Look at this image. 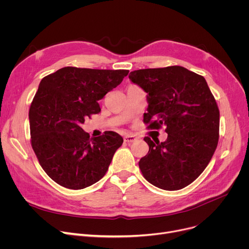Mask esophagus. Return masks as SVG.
Instances as JSON below:
<instances>
[{
	"label": "esophagus",
	"instance_id": "34e87169",
	"mask_svg": "<svg viewBox=\"0 0 249 249\" xmlns=\"http://www.w3.org/2000/svg\"><path fill=\"white\" fill-rule=\"evenodd\" d=\"M124 141L127 142V143H132V142H135L136 141V138L132 135H126L124 137Z\"/></svg>",
	"mask_w": 249,
	"mask_h": 249
}]
</instances>
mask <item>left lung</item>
I'll list each match as a JSON object with an SVG mask.
<instances>
[{
    "label": "left lung",
    "instance_id": "left-lung-1",
    "mask_svg": "<svg viewBox=\"0 0 249 249\" xmlns=\"http://www.w3.org/2000/svg\"><path fill=\"white\" fill-rule=\"evenodd\" d=\"M129 78L147 93L148 129L165 126L167 139L153 142L139 160L140 171L150 184L177 191L197 178L216 150L220 113L204 76L174 65L131 71Z\"/></svg>",
    "mask_w": 249,
    "mask_h": 249
}]
</instances>
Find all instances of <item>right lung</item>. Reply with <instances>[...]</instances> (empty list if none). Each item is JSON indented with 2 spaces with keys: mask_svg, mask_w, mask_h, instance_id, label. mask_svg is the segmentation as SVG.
Instances as JSON below:
<instances>
[{
  "mask_svg": "<svg viewBox=\"0 0 249 249\" xmlns=\"http://www.w3.org/2000/svg\"><path fill=\"white\" fill-rule=\"evenodd\" d=\"M128 72L67 67L39 84L29 110L31 145L44 172L58 185L81 190L107 173L123 138L113 131L90 138L81 126L87 117L100 113L98 101Z\"/></svg>",
  "mask_w": 249,
  "mask_h": 249,
  "instance_id": "1",
  "label": "right lung"
}]
</instances>
